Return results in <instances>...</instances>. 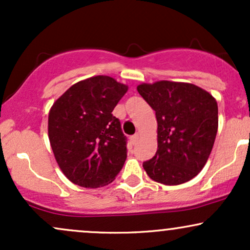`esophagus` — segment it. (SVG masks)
<instances>
[{
	"label": "esophagus",
	"instance_id": "34e87169",
	"mask_svg": "<svg viewBox=\"0 0 250 250\" xmlns=\"http://www.w3.org/2000/svg\"><path fill=\"white\" fill-rule=\"evenodd\" d=\"M139 139H140V134L136 133L130 137V141H131V143H133V145H136V143L139 142Z\"/></svg>",
	"mask_w": 250,
	"mask_h": 250
}]
</instances>
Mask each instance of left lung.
<instances>
[{
    "label": "left lung",
    "mask_w": 250,
    "mask_h": 250,
    "mask_svg": "<svg viewBox=\"0 0 250 250\" xmlns=\"http://www.w3.org/2000/svg\"><path fill=\"white\" fill-rule=\"evenodd\" d=\"M137 91L155 110L157 150L143 162L151 180L167 186L188 182L207 162L219 125L217 103L191 83H142Z\"/></svg>",
    "instance_id": "left-lung-1"
}]
</instances>
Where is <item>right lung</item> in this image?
<instances>
[{
  "mask_svg": "<svg viewBox=\"0 0 250 250\" xmlns=\"http://www.w3.org/2000/svg\"><path fill=\"white\" fill-rule=\"evenodd\" d=\"M127 90L113 77L94 76L71 85L51 107V149L62 173L75 185L102 187L125 165L127 137L111 113Z\"/></svg>",
  "mask_w": 250,
  "mask_h": 250,
  "instance_id": "add662e5",
  "label": "right lung"
}]
</instances>
